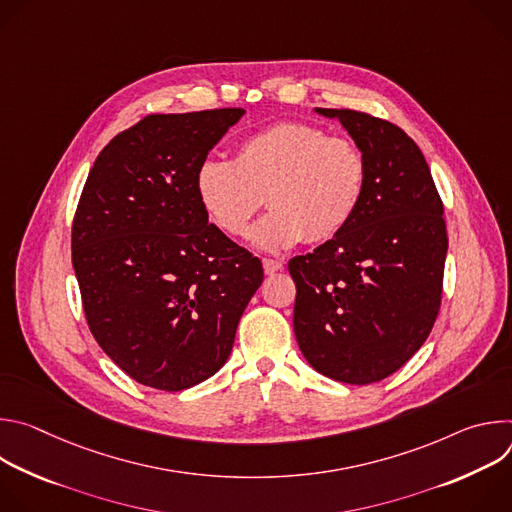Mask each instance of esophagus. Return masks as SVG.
Masks as SVG:
<instances>
[{
  "label": "esophagus",
  "mask_w": 512,
  "mask_h": 512,
  "mask_svg": "<svg viewBox=\"0 0 512 512\" xmlns=\"http://www.w3.org/2000/svg\"><path fill=\"white\" fill-rule=\"evenodd\" d=\"M283 267V263L281 261H277V259H263V269H265V273L267 275H273L275 271H279Z\"/></svg>",
  "instance_id": "34e87169"
}]
</instances>
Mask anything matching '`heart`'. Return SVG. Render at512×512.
I'll use <instances>...</instances> for the list:
<instances>
[{"label": "heart", "mask_w": 512, "mask_h": 512, "mask_svg": "<svg viewBox=\"0 0 512 512\" xmlns=\"http://www.w3.org/2000/svg\"><path fill=\"white\" fill-rule=\"evenodd\" d=\"M367 158L346 137L308 123H277L239 143L235 160H204L194 190L210 221L243 237L265 204L271 212L251 241L265 251L336 237L356 214L367 188Z\"/></svg>", "instance_id": "heart-1"}]
</instances>
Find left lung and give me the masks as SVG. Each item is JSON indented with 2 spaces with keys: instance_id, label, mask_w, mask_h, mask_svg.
Segmentation results:
<instances>
[{
  "instance_id": "8db88e82",
  "label": "left lung",
  "mask_w": 512,
  "mask_h": 512,
  "mask_svg": "<svg viewBox=\"0 0 512 512\" xmlns=\"http://www.w3.org/2000/svg\"><path fill=\"white\" fill-rule=\"evenodd\" d=\"M340 121L367 158V188L336 237L289 261L294 332L312 369L348 385L399 371L429 336L442 304L444 204L417 143L397 125L352 109Z\"/></svg>"
}]
</instances>
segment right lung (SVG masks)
Returning <instances> with one entry per match:
<instances>
[{
  "instance_id": "obj_1",
  "label": "right lung",
  "mask_w": 512,
  "mask_h": 512,
  "mask_svg": "<svg viewBox=\"0 0 512 512\" xmlns=\"http://www.w3.org/2000/svg\"><path fill=\"white\" fill-rule=\"evenodd\" d=\"M245 109L148 115L95 160L72 223L89 328L133 381L182 391L227 362L263 267L208 225L194 174Z\"/></svg>"
}]
</instances>
